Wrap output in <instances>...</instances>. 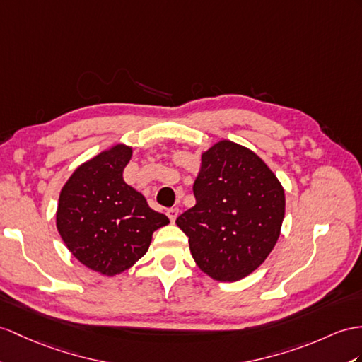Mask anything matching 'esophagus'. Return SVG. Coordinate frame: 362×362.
Instances as JSON below:
<instances>
[{"mask_svg":"<svg viewBox=\"0 0 362 362\" xmlns=\"http://www.w3.org/2000/svg\"><path fill=\"white\" fill-rule=\"evenodd\" d=\"M165 214H167V216H169V219H170V221L173 223V221H175V219H176V216H178V214H180V209H178V207H172V209H167V211H165Z\"/></svg>","mask_w":362,"mask_h":362,"instance_id":"34e87169","label":"esophagus"}]
</instances>
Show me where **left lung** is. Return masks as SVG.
<instances>
[{"label": "left lung", "instance_id": "left-lung-1", "mask_svg": "<svg viewBox=\"0 0 362 362\" xmlns=\"http://www.w3.org/2000/svg\"><path fill=\"white\" fill-rule=\"evenodd\" d=\"M197 204L176 218L190 253L210 278L233 283L257 270L275 247L284 189L250 148L223 139L201 156Z\"/></svg>", "mask_w": 362, "mask_h": 362}]
</instances>
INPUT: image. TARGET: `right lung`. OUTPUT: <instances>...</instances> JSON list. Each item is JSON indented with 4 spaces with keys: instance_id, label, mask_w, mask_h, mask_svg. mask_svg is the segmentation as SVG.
Instances as JSON below:
<instances>
[{
    "instance_id": "1",
    "label": "right lung",
    "mask_w": 362,
    "mask_h": 362,
    "mask_svg": "<svg viewBox=\"0 0 362 362\" xmlns=\"http://www.w3.org/2000/svg\"><path fill=\"white\" fill-rule=\"evenodd\" d=\"M132 147L117 144L72 173L61 189L57 228L74 257L101 275L113 276L144 257L169 218L122 180Z\"/></svg>"
}]
</instances>
